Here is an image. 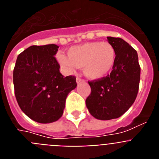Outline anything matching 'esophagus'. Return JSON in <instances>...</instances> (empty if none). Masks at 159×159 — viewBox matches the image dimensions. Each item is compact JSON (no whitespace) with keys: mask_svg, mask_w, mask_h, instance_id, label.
<instances>
[{"mask_svg":"<svg viewBox=\"0 0 159 159\" xmlns=\"http://www.w3.org/2000/svg\"><path fill=\"white\" fill-rule=\"evenodd\" d=\"M76 82L77 83H80V82H85V80L80 78V77H77L76 78Z\"/></svg>","mask_w":159,"mask_h":159,"instance_id":"esophagus-1","label":"esophagus"}]
</instances>
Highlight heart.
Wrapping results in <instances>:
<instances>
[{
	"label": "heart",
	"mask_w": 159,
	"mask_h": 159,
	"mask_svg": "<svg viewBox=\"0 0 159 159\" xmlns=\"http://www.w3.org/2000/svg\"><path fill=\"white\" fill-rule=\"evenodd\" d=\"M67 55L59 52L57 57L67 71L84 67L90 79H100L111 71L116 63V51L107 42H89L70 48Z\"/></svg>",
	"instance_id": "1"
}]
</instances>
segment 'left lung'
Wrapping results in <instances>:
<instances>
[{"mask_svg":"<svg viewBox=\"0 0 159 159\" xmlns=\"http://www.w3.org/2000/svg\"><path fill=\"white\" fill-rule=\"evenodd\" d=\"M116 51V63L106 77L88 81L91 94L86 106L95 119L109 120L123 116L134 103L140 81L137 52L119 37L107 36Z\"/></svg>","mask_w":159,"mask_h":159,"instance_id":"left-lung-1","label":"left lung"}]
</instances>
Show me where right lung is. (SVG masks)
<instances>
[{"mask_svg": "<svg viewBox=\"0 0 159 159\" xmlns=\"http://www.w3.org/2000/svg\"><path fill=\"white\" fill-rule=\"evenodd\" d=\"M56 44L32 45L20 53L13 69L14 92L22 111L40 123L57 121L66 98L77 86L74 75L64 77L54 57Z\"/></svg>", "mask_w": 159, "mask_h": 159, "instance_id": "right-lung-1", "label": "right lung"}]
</instances>
